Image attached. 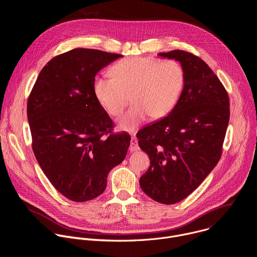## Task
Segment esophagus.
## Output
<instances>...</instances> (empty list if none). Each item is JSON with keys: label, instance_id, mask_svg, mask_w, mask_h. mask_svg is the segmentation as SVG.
I'll use <instances>...</instances> for the list:
<instances>
[{"label": "esophagus", "instance_id": "1", "mask_svg": "<svg viewBox=\"0 0 257 257\" xmlns=\"http://www.w3.org/2000/svg\"><path fill=\"white\" fill-rule=\"evenodd\" d=\"M139 150V146H138V140L136 137L132 136L131 137V141H130V146H129V151L130 152H136Z\"/></svg>", "mask_w": 257, "mask_h": 257}]
</instances>
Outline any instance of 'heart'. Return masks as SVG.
<instances>
[{
	"label": "heart",
	"mask_w": 257,
	"mask_h": 257,
	"mask_svg": "<svg viewBox=\"0 0 257 257\" xmlns=\"http://www.w3.org/2000/svg\"><path fill=\"white\" fill-rule=\"evenodd\" d=\"M109 74L97 76L93 93L112 117H119L131 101L134 103L119 121V128L133 131L150 116L161 119L169 115L182 93L185 73L176 60L131 57L116 62Z\"/></svg>",
	"instance_id": "b5f03b06"
}]
</instances>
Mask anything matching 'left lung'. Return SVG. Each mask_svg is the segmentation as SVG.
Wrapping results in <instances>:
<instances>
[{
    "mask_svg": "<svg viewBox=\"0 0 257 257\" xmlns=\"http://www.w3.org/2000/svg\"><path fill=\"white\" fill-rule=\"evenodd\" d=\"M159 56L181 63L185 83L173 111L136 135L151 160L139 183L154 200L174 204L191 194L221 159L230 101L222 82L199 57L180 50Z\"/></svg>",
    "mask_w": 257,
    "mask_h": 257,
    "instance_id": "8db88e82",
    "label": "left lung"
}]
</instances>
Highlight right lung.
I'll list each match as a JSON object with an SVG mask.
<instances>
[{"label": "right lung", "instance_id": "1", "mask_svg": "<svg viewBox=\"0 0 257 257\" xmlns=\"http://www.w3.org/2000/svg\"><path fill=\"white\" fill-rule=\"evenodd\" d=\"M122 55L74 49L42 69L27 101L32 151L52 185L66 198L84 202L100 195L107 175L130 145L93 93L96 73Z\"/></svg>", "mask_w": 257, "mask_h": 257}]
</instances>
